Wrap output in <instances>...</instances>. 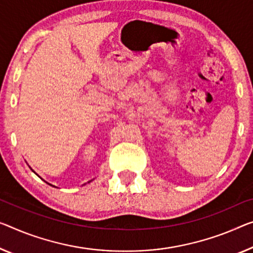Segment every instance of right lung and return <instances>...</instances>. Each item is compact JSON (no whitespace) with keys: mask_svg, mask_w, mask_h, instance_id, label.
<instances>
[{"mask_svg":"<svg viewBox=\"0 0 253 253\" xmlns=\"http://www.w3.org/2000/svg\"><path fill=\"white\" fill-rule=\"evenodd\" d=\"M33 172H34V170H33ZM35 173V172H34ZM37 175H38V174H37ZM89 182H91V181H89ZM89 182H88V183H89ZM46 183H47V182H46ZM49 184V183H48ZM49 185H52V184H49ZM52 186H54V185H52Z\"/></svg>","mask_w":253,"mask_h":253,"instance_id":"1","label":"right lung"}]
</instances>
